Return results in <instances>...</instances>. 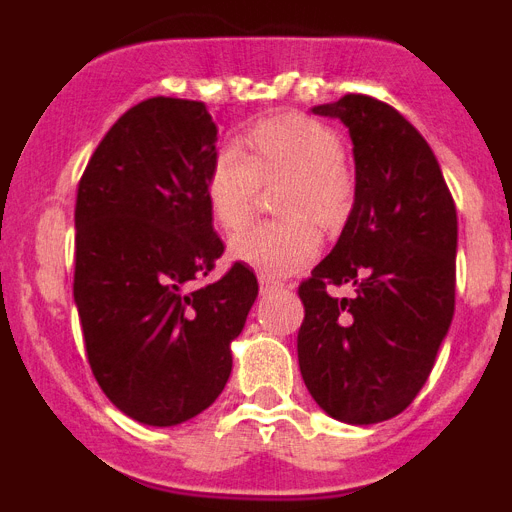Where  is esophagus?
<instances>
[{
    "mask_svg": "<svg viewBox=\"0 0 512 512\" xmlns=\"http://www.w3.org/2000/svg\"><path fill=\"white\" fill-rule=\"evenodd\" d=\"M259 284H261V292H277L282 289V282L274 277H266V274H259Z\"/></svg>",
    "mask_w": 512,
    "mask_h": 512,
    "instance_id": "obj_1",
    "label": "esophagus"
}]
</instances>
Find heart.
<instances>
[{
    "instance_id": "heart-1",
    "label": "heart",
    "mask_w": 512,
    "mask_h": 512,
    "mask_svg": "<svg viewBox=\"0 0 512 512\" xmlns=\"http://www.w3.org/2000/svg\"><path fill=\"white\" fill-rule=\"evenodd\" d=\"M287 179L279 212L287 220L259 223L230 241V256L266 277H289L320 251V228H336L351 210V176L343 146L328 125L300 112H284L253 125L238 148H220L207 171L205 197L215 223L238 230L248 223L261 182Z\"/></svg>"
}]
</instances>
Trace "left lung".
<instances>
[{
  "instance_id": "1",
  "label": "left lung",
  "mask_w": 512,
  "mask_h": 512,
  "mask_svg": "<svg viewBox=\"0 0 512 512\" xmlns=\"http://www.w3.org/2000/svg\"><path fill=\"white\" fill-rule=\"evenodd\" d=\"M354 143V207L333 251L300 284L297 359L312 400L351 425L408 408L454 318L456 207L423 135L395 107L346 94L312 107ZM328 286H351L333 298Z\"/></svg>"
}]
</instances>
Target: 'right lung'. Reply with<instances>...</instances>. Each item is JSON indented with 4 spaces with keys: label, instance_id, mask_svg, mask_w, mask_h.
Returning a JSON list of instances; mask_svg holds the SVG:
<instances>
[{
    "label": "right lung",
    "instance_id": "right-lung-1",
    "mask_svg": "<svg viewBox=\"0 0 512 512\" xmlns=\"http://www.w3.org/2000/svg\"><path fill=\"white\" fill-rule=\"evenodd\" d=\"M215 143L202 102L146 99L112 125L79 182L74 302L89 366L143 425H179L220 397L259 295L246 264L194 287L225 248L205 197Z\"/></svg>",
    "mask_w": 512,
    "mask_h": 512
}]
</instances>
